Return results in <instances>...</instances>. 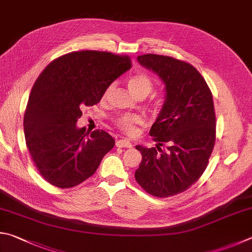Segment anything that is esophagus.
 Segmentation results:
<instances>
[{
  "mask_svg": "<svg viewBox=\"0 0 252 252\" xmlns=\"http://www.w3.org/2000/svg\"><path fill=\"white\" fill-rule=\"evenodd\" d=\"M116 145L118 146V148H127V149H131L132 148V143L130 141L127 140H118L116 142Z\"/></svg>",
  "mask_w": 252,
  "mask_h": 252,
  "instance_id": "obj_1",
  "label": "esophagus"
}]
</instances>
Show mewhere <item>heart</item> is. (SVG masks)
I'll return each mask as SVG.
<instances>
[{
  "mask_svg": "<svg viewBox=\"0 0 252 252\" xmlns=\"http://www.w3.org/2000/svg\"><path fill=\"white\" fill-rule=\"evenodd\" d=\"M127 87L134 95H148L153 89V81L148 75L136 74L130 77V79L127 80ZM112 90L113 85H110L104 91V97H108L112 93ZM140 123H142V118L136 114H123L117 119L118 126L127 134H133L135 132V126Z\"/></svg>",
  "mask_w": 252,
  "mask_h": 252,
  "instance_id": "1",
  "label": "heart"
}]
</instances>
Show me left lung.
I'll return each mask as SVG.
<instances>
[{
	"instance_id": "8db88e82",
	"label": "left lung",
	"mask_w": 252,
	"mask_h": 252,
	"mask_svg": "<svg viewBox=\"0 0 252 252\" xmlns=\"http://www.w3.org/2000/svg\"><path fill=\"white\" fill-rule=\"evenodd\" d=\"M138 62L159 77L165 100L150 130L157 149L135 146L142 161L134 176L149 194L170 197L197 182L207 166L216 139L213 95L189 63L155 54L138 56ZM163 144L166 153L159 148Z\"/></svg>"
}]
</instances>
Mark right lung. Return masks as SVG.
<instances>
[{"label": "right lung", "instance_id": "add662e5", "mask_svg": "<svg viewBox=\"0 0 252 252\" xmlns=\"http://www.w3.org/2000/svg\"><path fill=\"white\" fill-rule=\"evenodd\" d=\"M131 68L130 58L81 50L45 68L31 90L24 134L32 158L50 184L70 189L89 178L114 146L106 131L77 126L82 108L97 104L112 82Z\"/></svg>", "mask_w": 252, "mask_h": 252}]
</instances>
